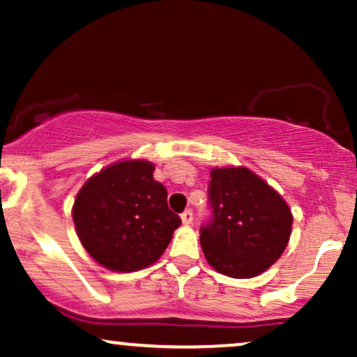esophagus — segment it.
I'll return each instance as SVG.
<instances>
[{"mask_svg": "<svg viewBox=\"0 0 357 357\" xmlns=\"http://www.w3.org/2000/svg\"><path fill=\"white\" fill-rule=\"evenodd\" d=\"M181 221H183V225H191L192 223V211L191 210H186L181 215Z\"/></svg>", "mask_w": 357, "mask_h": 357, "instance_id": "1", "label": "esophagus"}]
</instances>
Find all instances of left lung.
Here are the masks:
<instances>
[{
	"mask_svg": "<svg viewBox=\"0 0 357 357\" xmlns=\"http://www.w3.org/2000/svg\"><path fill=\"white\" fill-rule=\"evenodd\" d=\"M210 176L213 220L199 236L206 261L231 278L260 275L289 245V204L248 167H213Z\"/></svg>",
	"mask_w": 357,
	"mask_h": 357,
	"instance_id": "1",
	"label": "left lung"
}]
</instances>
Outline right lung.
Here are the masks:
<instances>
[{
    "instance_id": "add662e5",
    "label": "right lung",
    "mask_w": 357,
    "mask_h": 357,
    "mask_svg": "<svg viewBox=\"0 0 357 357\" xmlns=\"http://www.w3.org/2000/svg\"><path fill=\"white\" fill-rule=\"evenodd\" d=\"M146 159H122L85 181L72 218L82 247L112 272H136L155 264L181 218L167 208V191Z\"/></svg>"
}]
</instances>
